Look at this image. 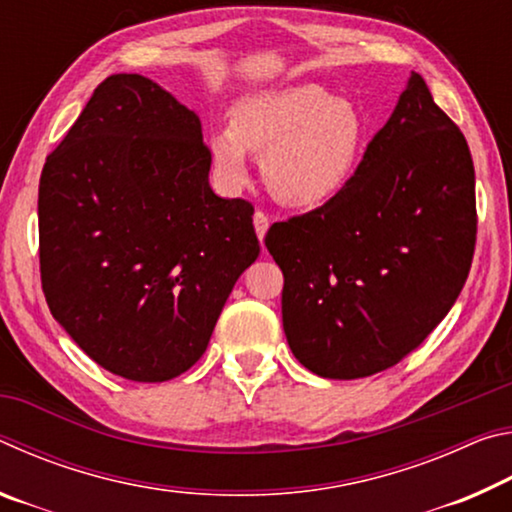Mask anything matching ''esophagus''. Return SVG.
<instances>
[{
	"label": "esophagus",
	"instance_id": "obj_1",
	"mask_svg": "<svg viewBox=\"0 0 512 512\" xmlns=\"http://www.w3.org/2000/svg\"><path fill=\"white\" fill-rule=\"evenodd\" d=\"M253 223H255V232H257V237H259V241H264V237H266V232H268V225H271V221H268V214H264V212H255V216H253Z\"/></svg>",
	"mask_w": 512,
	"mask_h": 512
}]
</instances>
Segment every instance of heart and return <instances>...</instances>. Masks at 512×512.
<instances>
[{"label": "heart", "instance_id": "heart-1", "mask_svg": "<svg viewBox=\"0 0 512 512\" xmlns=\"http://www.w3.org/2000/svg\"><path fill=\"white\" fill-rule=\"evenodd\" d=\"M368 126L348 99L316 83L241 97L230 128L210 137L214 169L228 187L246 183V153L262 158V176L277 201L318 207L339 196L357 173Z\"/></svg>", "mask_w": 512, "mask_h": 512}]
</instances>
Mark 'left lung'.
Instances as JSON below:
<instances>
[{
    "mask_svg": "<svg viewBox=\"0 0 512 512\" xmlns=\"http://www.w3.org/2000/svg\"><path fill=\"white\" fill-rule=\"evenodd\" d=\"M282 325L307 370L359 379L400 363L461 293L476 244L474 164L420 74L332 201L273 223Z\"/></svg>",
    "mask_w": 512,
    "mask_h": 512,
    "instance_id": "8db88e82",
    "label": "left lung"
}]
</instances>
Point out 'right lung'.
I'll use <instances>...</instances> for the list:
<instances>
[{"label": "right lung", "instance_id": "right-lung-1", "mask_svg": "<svg viewBox=\"0 0 512 512\" xmlns=\"http://www.w3.org/2000/svg\"><path fill=\"white\" fill-rule=\"evenodd\" d=\"M194 110L140 74L97 85L47 155L40 277L74 343L131 381H167L203 357L255 262V207L210 187Z\"/></svg>", "mask_w": 512, "mask_h": 512}]
</instances>
